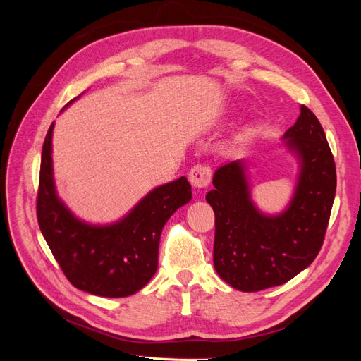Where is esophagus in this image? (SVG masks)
Masks as SVG:
<instances>
[{"label": "esophagus", "instance_id": "esophagus-1", "mask_svg": "<svg viewBox=\"0 0 361 361\" xmlns=\"http://www.w3.org/2000/svg\"><path fill=\"white\" fill-rule=\"evenodd\" d=\"M188 178L192 187L195 188H206L207 185L211 183V178H212V171L207 166H203V164H197V166L191 167Z\"/></svg>", "mask_w": 361, "mask_h": 361}]
</instances>
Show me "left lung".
<instances>
[{"label":"left lung","mask_w":361,"mask_h":361,"mask_svg":"<svg viewBox=\"0 0 361 361\" xmlns=\"http://www.w3.org/2000/svg\"><path fill=\"white\" fill-rule=\"evenodd\" d=\"M301 159V173L288 209L262 215L250 200L243 161L214 174L206 202L215 214L214 267L243 292L280 286L307 268L324 244L336 195V164L324 129L307 106L285 134Z\"/></svg>","instance_id":"8db88e82"}]
</instances>
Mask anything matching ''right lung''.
I'll return each instance as SVG.
<instances>
[{
    "mask_svg": "<svg viewBox=\"0 0 361 361\" xmlns=\"http://www.w3.org/2000/svg\"><path fill=\"white\" fill-rule=\"evenodd\" d=\"M49 126L42 149L37 223L43 238L75 288L99 297H128L145 288L158 268L164 224L191 200L187 178L155 188L122 221L87 226L66 209L54 190Z\"/></svg>",
    "mask_w": 361,
    "mask_h": 361,
    "instance_id": "1",
    "label": "right lung"
}]
</instances>
